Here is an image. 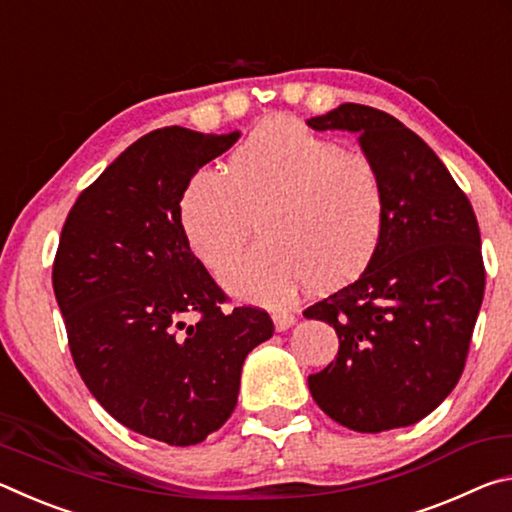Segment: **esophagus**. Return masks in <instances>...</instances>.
Returning a JSON list of instances; mask_svg holds the SVG:
<instances>
[{"mask_svg":"<svg viewBox=\"0 0 512 512\" xmlns=\"http://www.w3.org/2000/svg\"><path fill=\"white\" fill-rule=\"evenodd\" d=\"M273 323L277 332H284V329H289L296 325V316L291 314V311H284V309H275L273 311Z\"/></svg>","mask_w":512,"mask_h":512,"instance_id":"34e87169","label":"esophagus"}]
</instances>
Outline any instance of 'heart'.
<instances>
[{
  "label": "heart",
  "mask_w": 512,
  "mask_h": 512,
  "mask_svg": "<svg viewBox=\"0 0 512 512\" xmlns=\"http://www.w3.org/2000/svg\"><path fill=\"white\" fill-rule=\"evenodd\" d=\"M260 214L267 239L229 262ZM192 253L239 298L282 302L302 284L343 287L377 255L388 221L375 160L345 151L293 119L255 128L228 158V173L198 169L178 198Z\"/></svg>",
  "instance_id": "1"
}]
</instances>
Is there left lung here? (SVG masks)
<instances>
[{"label":"left lung","instance_id":"obj_1","mask_svg":"<svg viewBox=\"0 0 512 512\" xmlns=\"http://www.w3.org/2000/svg\"><path fill=\"white\" fill-rule=\"evenodd\" d=\"M307 124L357 133L388 194L366 271L305 309L339 334L336 359L309 375L311 397L352 431L409 427L463 375L485 289L479 223L438 155L388 112L343 103Z\"/></svg>","mask_w":512,"mask_h":512}]
</instances>
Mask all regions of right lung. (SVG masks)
Masks as SVG:
<instances>
[{
  "mask_svg": "<svg viewBox=\"0 0 512 512\" xmlns=\"http://www.w3.org/2000/svg\"><path fill=\"white\" fill-rule=\"evenodd\" d=\"M237 140L180 126L140 137L76 198L51 273L90 393L124 427L176 447L223 427L248 352L273 336L264 309L223 311L228 296L178 221L189 176Z\"/></svg>",
  "mask_w": 512,
  "mask_h": 512,
  "instance_id": "obj_1",
  "label": "right lung"
}]
</instances>
